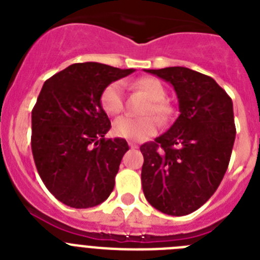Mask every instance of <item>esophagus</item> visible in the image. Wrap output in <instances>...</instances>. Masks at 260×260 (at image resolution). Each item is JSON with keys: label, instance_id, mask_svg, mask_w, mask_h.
Segmentation results:
<instances>
[{"label": "esophagus", "instance_id": "obj_1", "mask_svg": "<svg viewBox=\"0 0 260 260\" xmlns=\"http://www.w3.org/2000/svg\"><path fill=\"white\" fill-rule=\"evenodd\" d=\"M128 146H130V148H138V144L133 143V142H130V143H128Z\"/></svg>", "mask_w": 260, "mask_h": 260}]
</instances>
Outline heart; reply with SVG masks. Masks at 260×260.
<instances>
[{
	"label": "heart",
	"instance_id": "heart-1",
	"mask_svg": "<svg viewBox=\"0 0 260 260\" xmlns=\"http://www.w3.org/2000/svg\"><path fill=\"white\" fill-rule=\"evenodd\" d=\"M135 88L142 91L150 99V107L146 113H153L160 119H167L171 114V108L164 102L167 91L161 82L155 78H142L134 84ZM102 105L108 114H118L123 109V87L121 82L110 83L102 95ZM158 123L153 117L134 118L130 116H121L114 119L112 132L116 137L128 141H144L157 132Z\"/></svg>",
	"mask_w": 260,
	"mask_h": 260
}]
</instances>
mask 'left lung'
<instances>
[{
    "label": "left lung",
    "mask_w": 260,
    "mask_h": 260,
    "mask_svg": "<svg viewBox=\"0 0 260 260\" xmlns=\"http://www.w3.org/2000/svg\"><path fill=\"white\" fill-rule=\"evenodd\" d=\"M144 71L173 86L180 109L167 133L141 146L144 197L160 212L189 215L212 197L228 169L236 139L233 103L215 79L191 69Z\"/></svg>",
    "instance_id": "8db88e82"
}]
</instances>
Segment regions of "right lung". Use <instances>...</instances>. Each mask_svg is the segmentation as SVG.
<instances>
[{
    "label": "right lung",
    "instance_id": "obj_1",
    "mask_svg": "<svg viewBox=\"0 0 260 260\" xmlns=\"http://www.w3.org/2000/svg\"><path fill=\"white\" fill-rule=\"evenodd\" d=\"M134 71L83 62L45 80L32 109V155L47 189L66 206L95 207L113 191L128 146L105 139L110 121L102 95Z\"/></svg>",
    "mask_w": 260,
    "mask_h": 260
}]
</instances>
